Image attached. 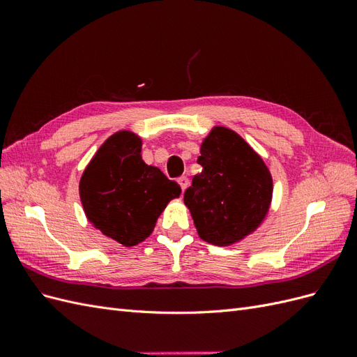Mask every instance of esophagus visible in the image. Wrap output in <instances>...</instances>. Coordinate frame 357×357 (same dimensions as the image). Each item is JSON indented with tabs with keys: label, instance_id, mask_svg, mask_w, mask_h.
I'll return each instance as SVG.
<instances>
[{
	"label": "esophagus",
	"instance_id": "obj_1",
	"mask_svg": "<svg viewBox=\"0 0 357 357\" xmlns=\"http://www.w3.org/2000/svg\"><path fill=\"white\" fill-rule=\"evenodd\" d=\"M178 185L181 186V190H186V188L189 186V178L185 177V176L180 177V178H178Z\"/></svg>",
	"mask_w": 357,
	"mask_h": 357
}]
</instances>
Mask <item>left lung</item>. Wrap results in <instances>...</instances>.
Returning <instances> with one entry per match:
<instances>
[{
    "label": "left lung",
    "mask_w": 357,
    "mask_h": 357,
    "mask_svg": "<svg viewBox=\"0 0 357 357\" xmlns=\"http://www.w3.org/2000/svg\"><path fill=\"white\" fill-rule=\"evenodd\" d=\"M202 171L185 192V204L204 241L229 245L265 219L273 177L262 158L232 129L215 126L201 146Z\"/></svg>",
    "instance_id": "1"
}]
</instances>
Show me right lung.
<instances>
[{
  "label": "right lung",
  "instance_id": "obj_1",
  "mask_svg": "<svg viewBox=\"0 0 357 357\" xmlns=\"http://www.w3.org/2000/svg\"><path fill=\"white\" fill-rule=\"evenodd\" d=\"M181 188L142 159V138L121 131L98 149L80 180L86 218L126 247L144 241Z\"/></svg>",
  "mask_w": 357,
  "mask_h": 357
}]
</instances>
